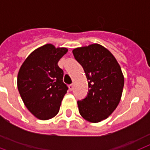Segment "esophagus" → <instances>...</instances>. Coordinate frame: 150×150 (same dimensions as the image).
Listing matches in <instances>:
<instances>
[{
    "instance_id": "obj_1",
    "label": "esophagus",
    "mask_w": 150,
    "mask_h": 150,
    "mask_svg": "<svg viewBox=\"0 0 150 150\" xmlns=\"http://www.w3.org/2000/svg\"><path fill=\"white\" fill-rule=\"evenodd\" d=\"M69 89H70L71 91H72L73 90V89H74V84H71V85H69Z\"/></svg>"
}]
</instances>
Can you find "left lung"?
<instances>
[{"mask_svg": "<svg viewBox=\"0 0 150 150\" xmlns=\"http://www.w3.org/2000/svg\"><path fill=\"white\" fill-rule=\"evenodd\" d=\"M82 66L89 85V93L78 100L81 116L92 123L107 118L117 107L123 91L124 75L114 55L103 46L94 43L72 50Z\"/></svg>", "mask_w": 150, "mask_h": 150, "instance_id": "left-lung-1", "label": "left lung"}]
</instances>
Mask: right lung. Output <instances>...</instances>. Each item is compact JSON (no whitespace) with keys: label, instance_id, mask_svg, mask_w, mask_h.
<instances>
[{"label":"right lung","instance_id":"obj_1","mask_svg":"<svg viewBox=\"0 0 150 150\" xmlns=\"http://www.w3.org/2000/svg\"><path fill=\"white\" fill-rule=\"evenodd\" d=\"M68 52L64 47L46 44L33 51L18 74V89L27 109L40 120L57 114L68 89L63 82L64 71L57 65Z\"/></svg>","mask_w":150,"mask_h":150}]
</instances>
